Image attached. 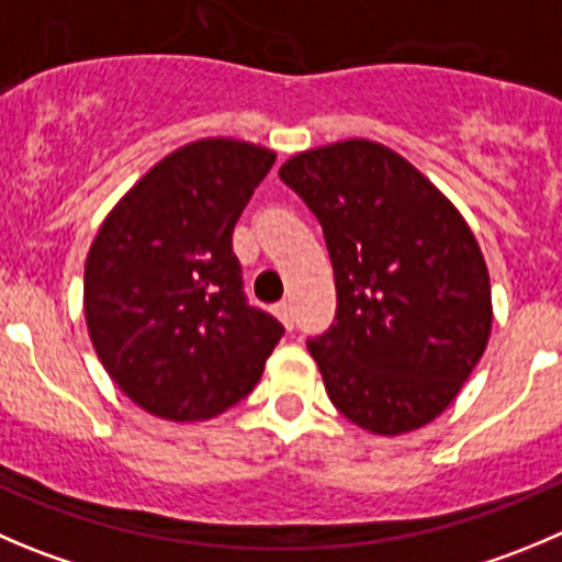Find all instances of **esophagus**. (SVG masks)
Listing matches in <instances>:
<instances>
[{
  "label": "esophagus",
  "instance_id": "1",
  "mask_svg": "<svg viewBox=\"0 0 562 562\" xmlns=\"http://www.w3.org/2000/svg\"><path fill=\"white\" fill-rule=\"evenodd\" d=\"M276 317L281 319V325H284V328H292V325H295V312H292V303L290 301L278 303Z\"/></svg>",
  "mask_w": 562,
  "mask_h": 562
}]
</instances>
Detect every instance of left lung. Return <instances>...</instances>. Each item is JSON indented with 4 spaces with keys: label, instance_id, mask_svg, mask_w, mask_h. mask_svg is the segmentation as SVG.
Instances as JSON below:
<instances>
[{
    "label": "left lung",
    "instance_id": "obj_1",
    "mask_svg": "<svg viewBox=\"0 0 562 562\" xmlns=\"http://www.w3.org/2000/svg\"><path fill=\"white\" fill-rule=\"evenodd\" d=\"M317 215L336 323L308 341L330 403L375 436L436 419L483 358L494 306L483 250L450 198L383 143L308 148L278 170Z\"/></svg>",
    "mask_w": 562,
    "mask_h": 562
}]
</instances>
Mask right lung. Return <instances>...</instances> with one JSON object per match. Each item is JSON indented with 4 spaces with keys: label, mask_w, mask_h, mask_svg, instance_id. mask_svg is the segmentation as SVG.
<instances>
[{
    "label": "right lung",
    "mask_w": 562,
    "mask_h": 562,
    "mask_svg": "<svg viewBox=\"0 0 562 562\" xmlns=\"http://www.w3.org/2000/svg\"><path fill=\"white\" fill-rule=\"evenodd\" d=\"M276 151L204 137L159 159L95 232L85 323L121 392L168 422L223 414L259 383L284 328L243 297L232 234Z\"/></svg>",
    "instance_id": "obj_1"
}]
</instances>
